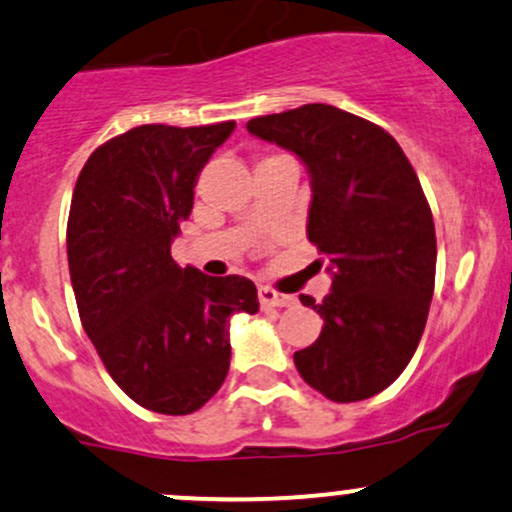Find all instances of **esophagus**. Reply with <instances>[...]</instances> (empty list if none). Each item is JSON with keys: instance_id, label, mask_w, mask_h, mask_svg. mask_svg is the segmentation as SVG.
Here are the masks:
<instances>
[{"instance_id": "esophagus-1", "label": "esophagus", "mask_w": 512, "mask_h": 512, "mask_svg": "<svg viewBox=\"0 0 512 512\" xmlns=\"http://www.w3.org/2000/svg\"><path fill=\"white\" fill-rule=\"evenodd\" d=\"M296 299L289 294H279V291H274L272 286H260V303L262 306H277V308H284V306H291Z\"/></svg>"}]
</instances>
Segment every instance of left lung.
<instances>
[{
  "label": "left lung",
  "instance_id": "1",
  "mask_svg": "<svg viewBox=\"0 0 512 512\" xmlns=\"http://www.w3.org/2000/svg\"><path fill=\"white\" fill-rule=\"evenodd\" d=\"M311 177L308 240L328 257L333 286L318 340L294 352L308 386L338 403L372 398L401 376L423 338L435 289V223L413 165L376 123L328 104L247 121Z\"/></svg>",
  "mask_w": 512,
  "mask_h": 512
}]
</instances>
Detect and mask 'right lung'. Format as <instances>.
I'll return each instance as SVG.
<instances>
[{"label": "right lung", "mask_w": 512, "mask_h": 512, "mask_svg": "<svg viewBox=\"0 0 512 512\" xmlns=\"http://www.w3.org/2000/svg\"><path fill=\"white\" fill-rule=\"evenodd\" d=\"M138 126L84 162L67 218V262L84 333L111 379L162 415L199 411L230 367V318L257 313L250 279L172 260L199 172L233 133Z\"/></svg>", "instance_id": "obj_1"}]
</instances>
